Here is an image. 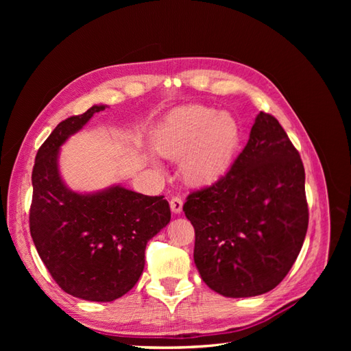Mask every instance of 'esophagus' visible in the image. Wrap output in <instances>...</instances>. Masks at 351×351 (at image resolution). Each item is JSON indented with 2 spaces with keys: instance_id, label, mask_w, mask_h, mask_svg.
Returning a JSON list of instances; mask_svg holds the SVG:
<instances>
[{
  "instance_id": "obj_1",
  "label": "esophagus",
  "mask_w": 351,
  "mask_h": 351,
  "mask_svg": "<svg viewBox=\"0 0 351 351\" xmlns=\"http://www.w3.org/2000/svg\"><path fill=\"white\" fill-rule=\"evenodd\" d=\"M169 206H171V210L174 212V214H180V212H182V209H183V200H182V197L174 196L171 199V202H169Z\"/></svg>"
}]
</instances>
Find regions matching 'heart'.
Here are the masks:
<instances>
[{"label":"heart","instance_id":"heart-1","mask_svg":"<svg viewBox=\"0 0 351 351\" xmlns=\"http://www.w3.org/2000/svg\"><path fill=\"white\" fill-rule=\"evenodd\" d=\"M241 141V125L228 111L208 105H187L158 125L152 143L167 158L180 159L186 183L205 186L215 182L232 164Z\"/></svg>","mask_w":351,"mask_h":351}]
</instances>
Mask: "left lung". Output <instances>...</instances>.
Masks as SVG:
<instances>
[{
  "instance_id": "1",
  "label": "left lung",
  "mask_w": 351,
  "mask_h": 351,
  "mask_svg": "<svg viewBox=\"0 0 351 351\" xmlns=\"http://www.w3.org/2000/svg\"><path fill=\"white\" fill-rule=\"evenodd\" d=\"M183 210L195 228L196 268L210 290L237 299L275 289L309 224L304 167L278 120L259 112L228 173L193 190Z\"/></svg>"
}]
</instances>
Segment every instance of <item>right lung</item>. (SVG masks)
Masks as SVG:
<instances>
[{
  "mask_svg": "<svg viewBox=\"0 0 351 351\" xmlns=\"http://www.w3.org/2000/svg\"><path fill=\"white\" fill-rule=\"evenodd\" d=\"M61 121L36 154L29 226L35 247L61 290L90 302H112L130 291L145 268L146 244L171 219L164 196L121 186L97 193L70 190L58 171L60 146L95 112Z\"/></svg>",
  "mask_w": 351,
  "mask_h": 351,
  "instance_id": "obj_1",
  "label": "right lung"
}]
</instances>
